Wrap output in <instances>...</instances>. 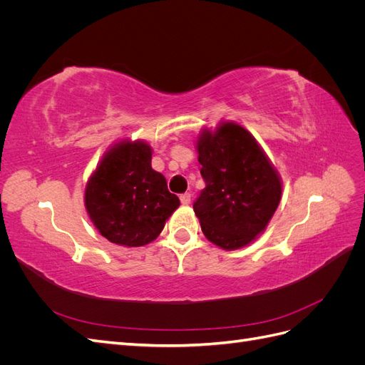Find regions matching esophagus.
<instances>
[{"label":"esophagus","instance_id":"34e87169","mask_svg":"<svg viewBox=\"0 0 365 365\" xmlns=\"http://www.w3.org/2000/svg\"><path fill=\"white\" fill-rule=\"evenodd\" d=\"M180 200H181V204H182V205H190L192 196H190V193H184V195L180 196Z\"/></svg>","mask_w":365,"mask_h":365}]
</instances>
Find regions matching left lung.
<instances>
[{"mask_svg": "<svg viewBox=\"0 0 365 365\" xmlns=\"http://www.w3.org/2000/svg\"><path fill=\"white\" fill-rule=\"evenodd\" d=\"M205 189L193 204L204 236L235 251L252 244L277 210L283 182L267 152L248 129L222 120L196 138Z\"/></svg>", "mask_w": 365, "mask_h": 365, "instance_id": "left-lung-1", "label": "left lung"}]
</instances>
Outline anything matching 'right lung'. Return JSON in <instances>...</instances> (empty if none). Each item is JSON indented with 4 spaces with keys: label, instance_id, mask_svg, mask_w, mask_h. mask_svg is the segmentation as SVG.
<instances>
[{
    "label": "right lung",
    "instance_id": "obj_1",
    "mask_svg": "<svg viewBox=\"0 0 365 365\" xmlns=\"http://www.w3.org/2000/svg\"><path fill=\"white\" fill-rule=\"evenodd\" d=\"M152 152L145 140L115 141L86 181V213L98 233L115 245L150 244L180 207L163 173L152 169Z\"/></svg>",
    "mask_w": 365,
    "mask_h": 365
}]
</instances>
